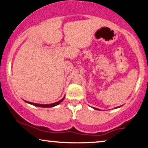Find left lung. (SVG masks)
Segmentation results:
<instances>
[{
  "mask_svg": "<svg viewBox=\"0 0 148 148\" xmlns=\"http://www.w3.org/2000/svg\"><path fill=\"white\" fill-rule=\"evenodd\" d=\"M119 107H115V108H119ZM93 109H96V110H99V109H97V108H95V107H93Z\"/></svg>",
  "mask_w": 148,
  "mask_h": 148,
  "instance_id": "1",
  "label": "left lung"
}]
</instances>
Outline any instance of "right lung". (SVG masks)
Wrapping results in <instances>:
<instances>
[{
    "label": "right lung",
    "mask_w": 148,
    "mask_h": 148,
    "mask_svg": "<svg viewBox=\"0 0 148 148\" xmlns=\"http://www.w3.org/2000/svg\"><path fill=\"white\" fill-rule=\"evenodd\" d=\"M64 98H65V96H64V98L60 100V101L56 102V103H51V104H47V105H42V104H37V103H31V102H28V101H26V103H27L29 104H31V105H34V106H36V107H45V108H49V107H55V106L59 105L60 103H62V101H64Z\"/></svg>",
    "instance_id": "right-lung-1"
}]
</instances>
